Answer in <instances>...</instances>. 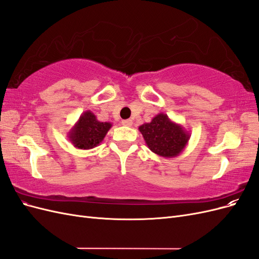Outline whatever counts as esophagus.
<instances>
[{
	"label": "esophagus",
	"instance_id": "1",
	"mask_svg": "<svg viewBox=\"0 0 259 259\" xmlns=\"http://www.w3.org/2000/svg\"><path fill=\"white\" fill-rule=\"evenodd\" d=\"M122 124L124 125V126H132V125H133V121L132 120H123L122 121Z\"/></svg>",
	"mask_w": 259,
	"mask_h": 259
}]
</instances>
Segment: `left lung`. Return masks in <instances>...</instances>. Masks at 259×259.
Instances as JSON below:
<instances>
[{
  "mask_svg": "<svg viewBox=\"0 0 259 259\" xmlns=\"http://www.w3.org/2000/svg\"><path fill=\"white\" fill-rule=\"evenodd\" d=\"M146 145L152 152L163 158H175L184 151L190 139V132L171 121L167 114H156L151 122L138 127Z\"/></svg>",
  "mask_w": 259,
  "mask_h": 259,
  "instance_id": "1",
  "label": "left lung"
}]
</instances>
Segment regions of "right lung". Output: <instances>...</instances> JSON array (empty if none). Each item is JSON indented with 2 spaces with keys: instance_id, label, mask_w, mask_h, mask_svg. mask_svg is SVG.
I'll return each mask as SVG.
<instances>
[{
  "instance_id": "obj_1",
  "label": "right lung",
  "mask_w": 259,
  "mask_h": 259,
  "mask_svg": "<svg viewBox=\"0 0 259 259\" xmlns=\"http://www.w3.org/2000/svg\"><path fill=\"white\" fill-rule=\"evenodd\" d=\"M111 126L110 122L98 121L96 115L88 110L80 115L67 136L76 149L89 150L99 146Z\"/></svg>"
}]
</instances>
